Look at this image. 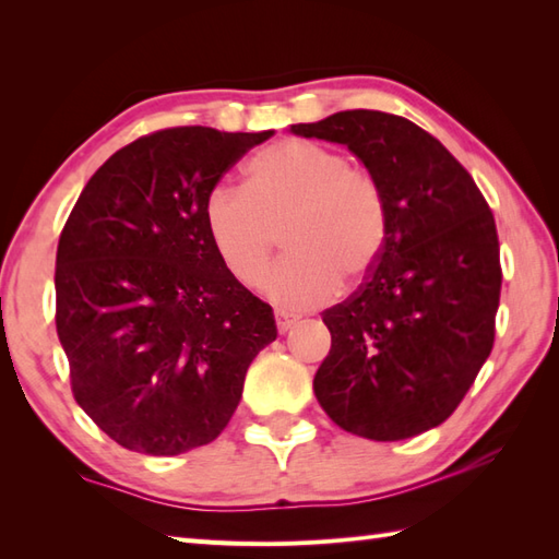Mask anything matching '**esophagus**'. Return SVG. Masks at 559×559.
Segmentation results:
<instances>
[{
	"label": "esophagus",
	"instance_id": "obj_1",
	"mask_svg": "<svg viewBox=\"0 0 559 559\" xmlns=\"http://www.w3.org/2000/svg\"><path fill=\"white\" fill-rule=\"evenodd\" d=\"M275 318H277V330H280L282 334L287 332V330L294 325L296 320H299V316H296V313H289V311H284V308H277V311H275Z\"/></svg>",
	"mask_w": 559,
	"mask_h": 559
}]
</instances>
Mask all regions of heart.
<instances>
[{
  "mask_svg": "<svg viewBox=\"0 0 559 559\" xmlns=\"http://www.w3.org/2000/svg\"><path fill=\"white\" fill-rule=\"evenodd\" d=\"M246 186L217 183L205 198L207 239L229 275L258 287L284 229L289 253L270 272L265 294L287 308H311L361 282L390 239L382 183L342 153L313 141H277L251 157Z\"/></svg>",
  "mask_w": 559,
  "mask_h": 559,
  "instance_id": "obj_1",
  "label": "heart"
}]
</instances>
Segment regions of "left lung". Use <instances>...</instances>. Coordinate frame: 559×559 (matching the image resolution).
Returning <instances> with one entry per match:
<instances>
[{"instance_id":"obj_1","label":"left lung","mask_w":559,"mask_h":559,"mask_svg":"<svg viewBox=\"0 0 559 559\" xmlns=\"http://www.w3.org/2000/svg\"><path fill=\"white\" fill-rule=\"evenodd\" d=\"M342 143L390 203V239L349 299L322 313L332 346L313 392L358 438H414L452 416L492 352L502 267L476 181L428 131L376 109L294 123Z\"/></svg>"}]
</instances>
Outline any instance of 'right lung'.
I'll return each mask as SVG.
<instances>
[{"label": "right lung", "mask_w": 559, "mask_h": 559, "mask_svg": "<svg viewBox=\"0 0 559 559\" xmlns=\"http://www.w3.org/2000/svg\"><path fill=\"white\" fill-rule=\"evenodd\" d=\"M275 131H155L85 183L57 246V334L71 392L121 448L175 456L213 442L246 370L277 337L272 308L234 280L205 198Z\"/></svg>", "instance_id": "obj_1"}]
</instances>
